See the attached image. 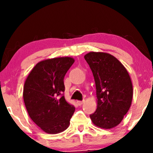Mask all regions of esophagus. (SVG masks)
Here are the masks:
<instances>
[{
    "instance_id": "1",
    "label": "esophagus",
    "mask_w": 153,
    "mask_h": 153,
    "mask_svg": "<svg viewBox=\"0 0 153 153\" xmlns=\"http://www.w3.org/2000/svg\"><path fill=\"white\" fill-rule=\"evenodd\" d=\"M85 102V100H82V101H80V100H78V101H77V105H79V106H81L83 103H84Z\"/></svg>"
}]
</instances>
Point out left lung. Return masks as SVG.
I'll return each mask as SVG.
<instances>
[{"mask_svg":"<svg viewBox=\"0 0 153 153\" xmlns=\"http://www.w3.org/2000/svg\"><path fill=\"white\" fill-rule=\"evenodd\" d=\"M94 77L97 108L90 115L92 123L108 129L118 126L130 108L133 87L123 65L107 53L90 52L84 55Z\"/></svg>","mask_w":153,"mask_h":153,"instance_id":"8db88e82","label":"left lung"}]
</instances>
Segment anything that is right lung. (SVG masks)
<instances>
[{
	"mask_svg": "<svg viewBox=\"0 0 153 153\" xmlns=\"http://www.w3.org/2000/svg\"><path fill=\"white\" fill-rule=\"evenodd\" d=\"M74 61L69 56L40 61L25 81L23 97L28 115L47 134L63 132L70 124L75 107L60 95L65 92L64 77Z\"/></svg>",
	"mask_w": 153,
	"mask_h": 153,
	"instance_id": "add662e5",
	"label": "right lung"
}]
</instances>
